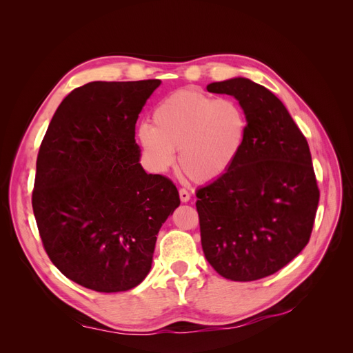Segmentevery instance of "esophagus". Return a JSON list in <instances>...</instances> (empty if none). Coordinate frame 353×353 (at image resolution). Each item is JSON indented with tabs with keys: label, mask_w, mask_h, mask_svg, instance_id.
Instances as JSON below:
<instances>
[{
	"label": "esophagus",
	"mask_w": 353,
	"mask_h": 353,
	"mask_svg": "<svg viewBox=\"0 0 353 353\" xmlns=\"http://www.w3.org/2000/svg\"><path fill=\"white\" fill-rule=\"evenodd\" d=\"M179 199H181V201L187 203V201L191 199L190 191H188V190H185V188H179Z\"/></svg>",
	"instance_id": "34e87169"
}]
</instances>
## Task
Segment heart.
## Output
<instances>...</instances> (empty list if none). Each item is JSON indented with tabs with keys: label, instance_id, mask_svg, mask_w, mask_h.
Segmentation results:
<instances>
[{
	"label": "heart",
	"instance_id": "b5f03b06",
	"mask_svg": "<svg viewBox=\"0 0 353 353\" xmlns=\"http://www.w3.org/2000/svg\"><path fill=\"white\" fill-rule=\"evenodd\" d=\"M249 119L237 101L196 90H178L153 109V125L138 126V140L152 166L163 172L179 150V166L194 183L225 175L245 144Z\"/></svg>",
	"mask_w": 353,
	"mask_h": 353
}]
</instances>
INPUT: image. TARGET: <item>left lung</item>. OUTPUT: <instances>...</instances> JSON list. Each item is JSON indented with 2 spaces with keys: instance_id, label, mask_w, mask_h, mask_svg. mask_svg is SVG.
<instances>
[{
  "instance_id": "1",
  "label": "left lung",
  "mask_w": 353,
  "mask_h": 353,
  "mask_svg": "<svg viewBox=\"0 0 353 353\" xmlns=\"http://www.w3.org/2000/svg\"><path fill=\"white\" fill-rule=\"evenodd\" d=\"M208 91L234 95L249 131L234 166L197 190L201 248L223 279L261 280L311 239L319 201L311 152L284 104L262 85L234 78Z\"/></svg>"
}]
</instances>
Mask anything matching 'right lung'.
Masks as SVG:
<instances>
[{"instance_id": "right-lung-1", "label": "right lung", "mask_w": 353, "mask_h": 353, "mask_svg": "<svg viewBox=\"0 0 353 353\" xmlns=\"http://www.w3.org/2000/svg\"><path fill=\"white\" fill-rule=\"evenodd\" d=\"M159 79L74 88L37 157L32 208L50 261L100 293L131 290L152 268L157 232L179 206L175 184L145 174L135 123Z\"/></svg>"}]
</instances>
